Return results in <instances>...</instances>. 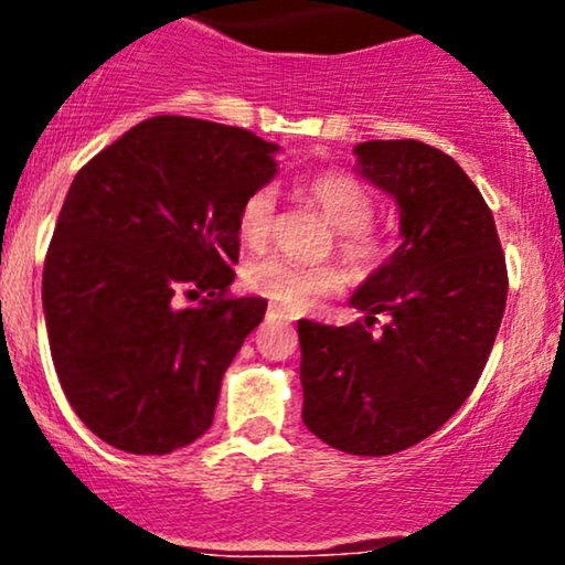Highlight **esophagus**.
Masks as SVG:
<instances>
[{
    "instance_id": "34e87169",
    "label": "esophagus",
    "mask_w": 565,
    "mask_h": 565,
    "mask_svg": "<svg viewBox=\"0 0 565 565\" xmlns=\"http://www.w3.org/2000/svg\"><path fill=\"white\" fill-rule=\"evenodd\" d=\"M265 319H268V321H278V323H287L289 316L284 313L281 308H268V313H265Z\"/></svg>"
}]
</instances>
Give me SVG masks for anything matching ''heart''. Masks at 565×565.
Listing matches in <instances>:
<instances>
[{"mask_svg": "<svg viewBox=\"0 0 565 565\" xmlns=\"http://www.w3.org/2000/svg\"><path fill=\"white\" fill-rule=\"evenodd\" d=\"M305 193L316 210L332 223L334 246L353 276H374L387 263L393 242L385 231L374 228V196L353 174L340 170L316 172L305 183ZM276 193L270 188L249 193L238 210V236L249 249H263L276 231ZM244 284L255 295L276 302L278 308L302 313L323 297L345 287V270L334 263L302 265L287 257H260L244 268Z\"/></svg>", "mask_w": 565, "mask_h": 565, "instance_id": "obj_1", "label": "heart"}]
</instances>
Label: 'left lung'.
Instances as JSON below:
<instances>
[{
  "label": "left lung",
  "mask_w": 565,
  "mask_h": 565,
  "mask_svg": "<svg viewBox=\"0 0 565 565\" xmlns=\"http://www.w3.org/2000/svg\"><path fill=\"white\" fill-rule=\"evenodd\" d=\"M355 153L398 201L404 242L350 300L364 321L297 323L302 423L332 449L387 457L433 436L478 385L508 265L489 204L449 153L419 140H369ZM380 312L392 321L372 335Z\"/></svg>",
  "instance_id": "1"
}]
</instances>
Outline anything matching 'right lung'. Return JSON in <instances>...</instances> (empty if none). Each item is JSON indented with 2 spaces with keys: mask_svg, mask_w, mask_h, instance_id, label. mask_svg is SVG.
Returning <instances> with one entry per match:
<instances>
[{
  "mask_svg": "<svg viewBox=\"0 0 565 565\" xmlns=\"http://www.w3.org/2000/svg\"><path fill=\"white\" fill-rule=\"evenodd\" d=\"M244 127L153 116L76 172L44 257L42 302L71 408L127 454L210 430L263 297H231L238 210L276 174Z\"/></svg>",
  "mask_w": 565,
  "mask_h": 565,
  "instance_id": "1",
  "label": "right lung"
}]
</instances>
